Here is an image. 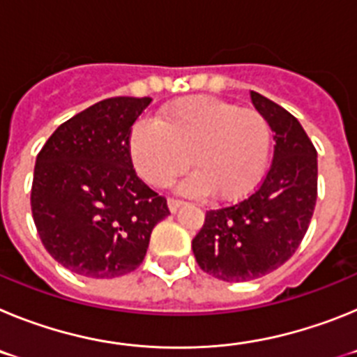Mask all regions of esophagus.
Listing matches in <instances>:
<instances>
[{"label": "esophagus", "instance_id": "1", "mask_svg": "<svg viewBox=\"0 0 357 357\" xmlns=\"http://www.w3.org/2000/svg\"><path fill=\"white\" fill-rule=\"evenodd\" d=\"M182 206H184V202H182V200H175V198H169V200H168V207H169V211H172V213H176V211L181 209Z\"/></svg>", "mask_w": 357, "mask_h": 357}]
</instances>
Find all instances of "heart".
Listing matches in <instances>:
<instances>
[{"label": "heart", "instance_id": "1", "mask_svg": "<svg viewBox=\"0 0 357 357\" xmlns=\"http://www.w3.org/2000/svg\"><path fill=\"white\" fill-rule=\"evenodd\" d=\"M128 146L135 169L150 184L168 185L184 172L189 157L195 172L181 184L182 193H213L218 200L234 202L259 184L272 130L252 107L191 96L164 107L157 121L137 123Z\"/></svg>", "mask_w": 357, "mask_h": 357}]
</instances>
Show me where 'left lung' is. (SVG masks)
I'll list each match as a JSON object with an SVG mask.
<instances>
[{
  "label": "left lung",
  "mask_w": 357,
  "mask_h": 357,
  "mask_svg": "<svg viewBox=\"0 0 357 357\" xmlns=\"http://www.w3.org/2000/svg\"><path fill=\"white\" fill-rule=\"evenodd\" d=\"M272 128L273 162L259 189L230 207L207 211L193 239L198 266L225 282H247L273 272L295 254L317 204V150L295 116L250 93Z\"/></svg>",
  "instance_id": "1"
}]
</instances>
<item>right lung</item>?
<instances>
[{"label":"right lung","instance_id":"add662e5","mask_svg":"<svg viewBox=\"0 0 357 357\" xmlns=\"http://www.w3.org/2000/svg\"><path fill=\"white\" fill-rule=\"evenodd\" d=\"M151 98L94 103L52 134L39 151L31 214L56 263L89 279H112L143 263L153 227L169 214L166 198L141 181L130 132Z\"/></svg>","mask_w":357,"mask_h":357}]
</instances>
